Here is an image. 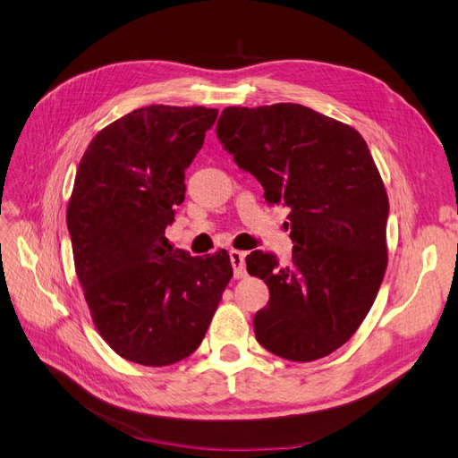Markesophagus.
<instances>
[{"instance_id": "esophagus-1", "label": "esophagus", "mask_w": 458, "mask_h": 458, "mask_svg": "<svg viewBox=\"0 0 458 458\" xmlns=\"http://www.w3.org/2000/svg\"><path fill=\"white\" fill-rule=\"evenodd\" d=\"M244 258L246 254L241 252V250H231L229 252V259H231V266H233V273L237 279H241V276L246 275V263H244Z\"/></svg>"}]
</instances>
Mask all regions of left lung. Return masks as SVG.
<instances>
[{"label": "left lung", "mask_w": 458, "mask_h": 458, "mask_svg": "<svg viewBox=\"0 0 458 458\" xmlns=\"http://www.w3.org/2000/svg\"><path fill=\"white\" fill-rule=\"evenodd\" d=\"M216 133L269 204L290 208L293 259L252 252L248 273L269 288L256 340L288 361L336 352L363 323L387 266V192L357 130L315 110L276 103L227 106Z\"/></svg>", "instance_id": "8db88e82"}]
</instances>
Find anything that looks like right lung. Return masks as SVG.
<instances>
[{
	"mask_svg": "<svg viewBox=\"0 0 458 458\" xmlns=\"http://www.w3.org/2000/svg\"><path fill=\"white\" fill-rule=\"evenodd\" d=\"M217 108L150 105L108 123L80 160L66 208L78 281L120 357L174 365L195 352L233 276L225 250L192 258L164 237Z\"/></svg>",
	"mask_w": 458,
	"mask_h": 458,
	"instance_id": "add662e5",
	"label": "right lung"
}]
</instances>
